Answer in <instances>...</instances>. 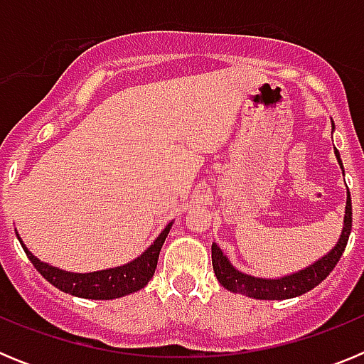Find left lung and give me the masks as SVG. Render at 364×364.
<instances>
[{
    "label": "left lung",
    "mask_w": 364,
    "mask_h": 364,
    "mask_svg": "<svg viewBox=\"0 0 364 364\" xmlns=\"http://www.w3.org/2000/svg\"><path fill=\"white\" fill-rule=\"evenodd\" d=\"M336 156L339 160L341 167L343 162L339 159V151H336ZM350 231H352V198H346V215H345V228H343V235H341L339 242L333 247L332 252L324 255L323 259L317 260L310 268L302 269V272L288 275L282 279H257L252 275H244V273L237 272L233 266L230 264V260L222 255L220 247L217 244L211 246V260H213V272L217 275L218 282L224 288L235 294H242L253 299H264V301H281V299H291L299 297V295L306 294L311 288L319 286L324 279L332 273L336 264L339 262L341 255L345 252L346 242H348Z\"/></svg>",
    "instance_id": "1"
}]
</instances>
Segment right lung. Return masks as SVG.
Masks as SVG:
<instances>
[{
	"label": "right lung",
	"mask_w": 364,
	"mask_h": 364,
	"mask_svg": "<svg viewBox=\"0 0 364 364\" xmlns=\"http://www.w3.org/2000/svg\"><path fill=\"white\" fill-rule=\"evenodd\" d=\"M169 230H171V224H167L166 230L159 235V239L154 240L142 255L134 259L133 262H129V264L95 273H67L49 264H43L28 252L21 240L19 242L23 246L25 253H27L28 260L34 264V268L43 275V279H47L50 284L56 286L58 290L65 291L69 295H76V297L107 301V299H118L133 294V291L142 290L144 286L151 281L156 264H159L160 250H162V244Z\"/></svg>",
	"instance_id": "1"
}]
</instances>
